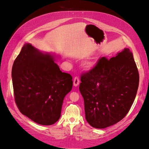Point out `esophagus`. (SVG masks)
I'll return each mask as SVG.
<instances>
[{"label": "esophagus", "mask_w": 149, "mask_h": 149, "mask_svg": "<svg viewBox=\"0 0 149 149\" xmlns=\"http://www.w3.org/2000/svg\"><path fill=\"white\" fill-rule=\"evenodd\" d=\"M73 84H74V86L75 87H77L78 85L79 84V78L77 77H75L74 79V81H73Z\"/></svg>", "instance_id": "34e87169"}]
</instances>
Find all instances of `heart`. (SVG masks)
Instances as JSON below:
<instances>
[{
    "label": "heart",
    "instance_id": "1",
    "mask_svg": "<svg viewBox=\"0 0 149 149\" xmlns=\"http://www.w3.org/2000/svg\"><path fill=\"white\" fill-rule=\"evenodd\" d=\"M94 67V63L92 62H88L85 65V68L87 70H91Z\"/></svg>",
    "mask_w": 149,
    "mask_h": 149
}]
</instances>
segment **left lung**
<instances>
[{"label": "left lung", "instance_id": "left-lung-1", "mask_svg": "<svg viewBox=\"0 0 149 149\" xmlns=\"http://www.w3.org/2000/svg\"><path fill=\"white\" fill-rule=\"evenodd\" d=\"M79 91L84 98L87 121L104 129L121 120L136 98L139 74L132 52L125 48L116 56L102 57L81 77Z\"/></svg>", "mask_w": 149, "mask_h": 149}]
</instances>
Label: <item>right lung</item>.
Returning a JSON list of instances; mask_svg holds the SVG:
<instances>
[{
    "label": "right lung",
    "instance_id": "add662e5",
    "mask_svg": "<svg viewBox=\"0 0 149 149\" xmlns=\"http://www.w3.org/2000/svg\"><path fill=\"white\" fill-rule=\"evenodd\" d=\"M58 55L44 53L26 43L12 70L15 99L22 114L44 125L60 118L63 101L72 88V76L62 72Z\"/></svg>",
    "mask_w": 149,
    "mask_h": 149
}]
</instances>
